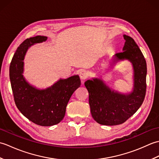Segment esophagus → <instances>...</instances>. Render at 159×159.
<instances>
[{
  "instance_id": "esophagus-1",
  "label": "esophagus",
  "mask_w": 159,
  "mask_h": 159,
  "mask_svg": "<svg viewBox=\"0 0 159 159\" xmlns=\"http://www.w3.org/2000/svg\"><path fill=\"white\" fill-rule=\"evenodd\" d=\"M79 76H80V79L85 80V79H87V78H88L89 74H88V73H87V72H85V71H81V72H80Z\"/></svg>"
}]
</instances>
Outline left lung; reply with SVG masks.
Instances as JSON below:
<instances>
[{"mask_svg": "<svg viewBox=\"0 0 159 159\" xmlns=\"http://www.w3.org/2000/svg\"><path fill=\"white\" fill-rule=\"evenodd\" d=\"M124 51L114 55V63L126 59L133 63L134 87L130 94L111 91L99 79L88 80L85 86L89 92L91 113L98 123L115 126L125 122L142 104L146 92L147 66L139 46L130 37L124 35Z\"/></svg>", "mask_w": 159, "mask_h": 159, "instance_id": "8db88e82", "label": "left lung"}]
</instances>
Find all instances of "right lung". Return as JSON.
Instances as JSON below:
<instances>
[{
    "mask_svg": "<svg viewBox=\"0 0 159 159\" xmlns=\"http://www.w3.org/2000/svg\"><path fill=\"white\" fill-rule=\"evenodd\" d=\"M47 37L38 35L26 39L11 59L9 78L17 108L32 122L42 126L59 124L65 116L67 102L71 96L80 86L79 76L60 79L49 88L37 89L26 82L23 77V60L29 47L42 43Z\"/></svg>",
    "mask_w": 159,
    "mask_h": 159,
    "instance_id": "add662e5",
    "label": "right lung"
}]
</instances>
